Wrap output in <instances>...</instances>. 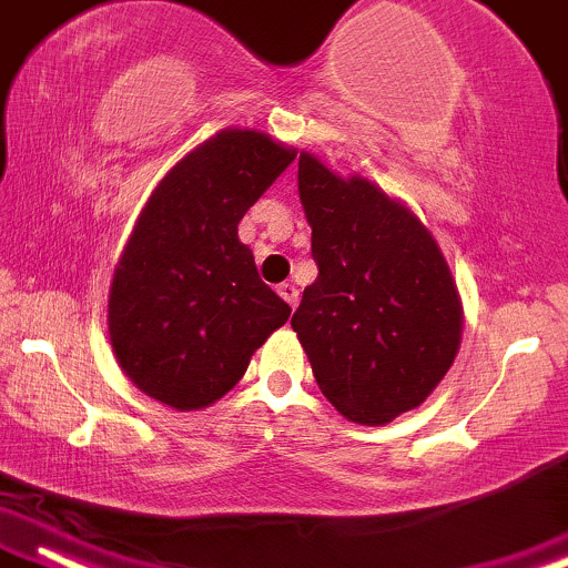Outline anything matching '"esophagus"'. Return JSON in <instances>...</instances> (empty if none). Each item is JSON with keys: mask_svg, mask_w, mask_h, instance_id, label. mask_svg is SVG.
Instances as JSON below:
<instances>
[{"mask_svg": "<svg viewBox=\"0 0 568 568\" xmlns=\"http://www.w3.org/2000/svg\"><path fill=\"white\" fill-rule=\"evenodd\" d=\"M278 295H282V297L286 300V305H290V307H297V303H300V290H297L295 284H290V282L282 284V286H278Z\"/></svg>", "mask_w": 568, "mask_h": 568, "instance_id": "34e87169", "label": "esophagus"}]
</instances>
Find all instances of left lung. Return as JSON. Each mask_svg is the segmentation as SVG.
<instances>
[{
	"label": "left lung",
	"instance_id": "1",
	"mask_svg": "<svg viewBox=\"0 0 568 568\" xmlns=\"http://www.w3.org/2000/svg\"><path fill=\"white\" fill-rule=\"evenodd\" d=\"M297 189L318 276L292 328L321 392L355 424L422 405L453 366L464 328L443 252L403 202L300 152Z\"/></svg>",
	"mask_w": 568,
	"mask_h": 568
}]
</instances>
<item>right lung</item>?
I'll list each match as a JSON object with an SVG mask.
<instances>
[{"label": "right lung", "mask_w": 568, "mask_h": 568, "mask_svg": "<svg viewBox=\"0 0 568 568\" xmlns=\"http://www.w3.org/2000/svg\"><path fill=\"white\" fill-rule=\"evenodd\" d=\"M297 152L226 129L171 168L139 215L108 300L110 345L144 395L221 400L292 307L257 276L240 221Z\"/></svg>", "instance_id": "1"}]
</instances>
